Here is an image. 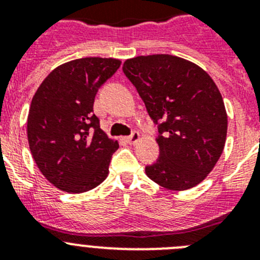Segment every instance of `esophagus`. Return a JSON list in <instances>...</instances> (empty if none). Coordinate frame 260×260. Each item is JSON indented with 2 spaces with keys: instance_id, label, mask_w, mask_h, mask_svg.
<instances>
[{
  "instance_id": "1",
  "label": "esophagus",
  "mask_w": 260,
  "mask_h": 260,
  "mask_svg": "<svg viewBox=\"0 0 260 260\" xmlns=\"http://www.w3.org/2000/svg\"><path fill=\"white\" fill-rule=\"evenodd\" d=\"M126 141H127L130 144H137L138 142L141 141V135H139V133L138 132H134L130 137L126 138Z\"/></svg>"
}]
</instances>
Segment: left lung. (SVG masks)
Instances as JSON below:
<instances>
[{"label":"left lung","instance_id":"obj_1","mask_svg":"<svg viewBox=\"0 0 260 260\" xmlns=\"http://www.w3.org/2000/svg\"><path fill=\"white\" fill-rule=\"evenodd\" d=\"M158 123L157 161L148 178L168 190H189L219 161L228 132L222 96L212 78L194 62L172 54L126 59L122 68Z\"/></svg>","mask_w":260,"mask_h":260}]
</instances>
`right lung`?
Instances as JSON below:
<instances>
[{"label": "right lung", "mask_w": 260, "mask_h": 260, "mask_svg": "<svg viewBox=\"0 0 260 260\" xmlns=\"http://www.w3.org/2000/svg\"><path fill=\"white\" fill-rule=\"evenodd\" d=\"M116 58L86 57L57 66L38 88L27 118L31 155L57 189L80 194L108 177L118 142L93 114L99 87L118 70Z\"/></svg>", "instance_id": "1"}]
</instances>
